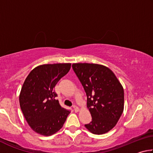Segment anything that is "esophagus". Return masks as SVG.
Masks as SVG:
<instances>
[{
	"mask_svg": "<svg viewBox=\"0 0 153 153\" xmlns=\"http://www.w3.org/2000/svg\"><path fill=\"white\" fill-rule=\"evenodd\" d=\"M73 108H74V110L76 111V112H78V111H79V108L77 107V106L74 105L73 106Z\"/></svg>",
	"mask_w": 153,
	"mask_h": 153,
	"instance_id": "34e87169",
	"label": "esophagus"
}]
</instances>
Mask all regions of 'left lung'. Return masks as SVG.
Instances as JSON below:
<instances>
[{"mask_svg": "<svg viewBox=\"0 0 153 153\" xmlns=\"http://www.w3.org/2000/svg\"><path fill=\"white\" fill-rule=\"evenodd\" d=\"M72 68L87 96L92 121L85 127L94 134L113 128L123 111V88L108 67L93 63H74Z\"/></svg>", "mask_w": 153, "mask_h": 153, "instance_id": "left-lung-1", "label": "left lung"}]
</instances>
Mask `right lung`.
<instances>
[{"label":"right lung","instance_id":"obj_1","mask_svg":"<svg viewBox=\"0 0 153 153\" xmlns=\"http://www.w3.org/2000/svg\"><path fill=\"white\" fill-rule=\"evenodd\" d=\"M71 63L46 64L36 67L23 84L19 104L23 114L33 131L43 136H51L65 122L70 111L55 99L54 88L68 73Z\"/></svg>","mask_w":153,"mask_h":153}]
</instances>
